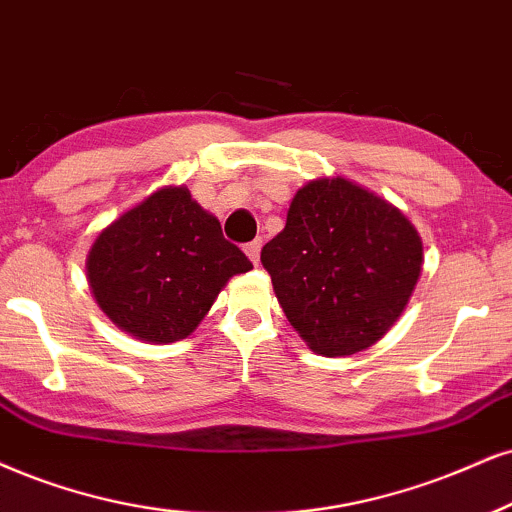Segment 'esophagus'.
Here are the masks:
<instances>
[{
	"mask_svg": "<svg viewBox=\"0 0 512 512\" xmlns=\"http://www.w3.org/2000/svg\"><path fill=\"white\" fill-rule=\"evenodd\" d=\"M261 239H254V242H249L244 246V251H246V256L251 258V263H254V266H258V258H261Z\"/></svg>",
	"mask_w": 512,
	"mask_h": 512,
	"instance_id": "obj_1",
	"label": "esophagus"
}]
</instances>
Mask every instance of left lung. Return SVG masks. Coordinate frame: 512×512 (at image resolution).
Segmentation results:
<instances>
[{"label":"left lung","mask_w":512,"mask_h":512,"mask_svg":"<svg viewBox=\"0 0 512 512\" xmlns=\"http://www.w3.org/2000/svg\"><path fill=\"white\" fill-rule=\"evenodd\" d=\"M282 311L320 356L368 349L396 323L422 268L415 227L344 178L296 192L287 225L261 251Z\"/></svg>","instance_id":"obj_1"}]
</instances>
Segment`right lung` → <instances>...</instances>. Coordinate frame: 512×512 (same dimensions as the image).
Listing matches in <instances>:
<instances>
[{
	"label": "right lung",
	"mask_w": 512,
	"mask_h": 512,
	"mask_svg": "<svg viewBox=\"0 0 512 512\" xmlns=\"http://www.w3.org/2000/svg\"><path fill=\"white\" fill-rule=\"evenodd\" d=\"M220 223L185 187H166L130 208L94 242L87 277L121 330L151 344L194 332L232 275L251 270Z\"/></svg>",
	"instance_id": "1"
}]
</instances>
